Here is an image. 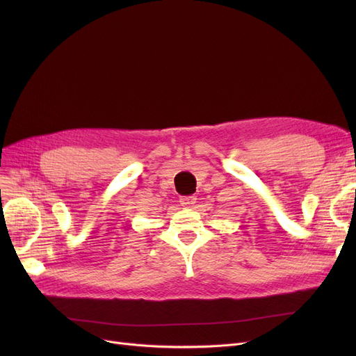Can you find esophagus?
<instances>
[{
    "instance_id": "1",
    "label": "esophagus",
    "mask_w": 356,
    "mask_h": 356,
    "mask_svg": "<svg viewBox=\"0 0 356 356\" xmlns=\"http://www.w3.org/2000/svg\"><path fill=\"white\" fill-rule=\"evenodd\" d=\"M180 203H181V207H184V208H191L196 203V197L195 196H183L180 199Z\"/></svg>"
}]
</instances>
